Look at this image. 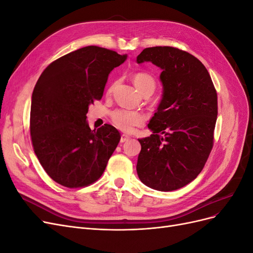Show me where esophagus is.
Returning a JSON list of instances; mask_svg holds the SVG:
<instances>
[{
  "mask_svg": "<svg viewBox=\"0 0 253 253\" xmlns=\"http://www.w3.org/2000/svg\"><path fill=\"white\" fill-rule=\"evenodd\" d=\"M129 139V137L127 136V135H121V138H120V142L121 143H124V142H126V141H127Z\"/></svg>",
  "mask_w": 253,
  "mask_h": 253,
  "instance_id": "esophagus-1",
  "label": "esophagus"
}]
</instances>
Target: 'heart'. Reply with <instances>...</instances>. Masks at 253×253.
<instances>
[{"label":"heart","instance_id":"obj_1","mask_svg":"<svg viewBox=\"0 0 253 253\" xmlns=\"http://www.w3.org/2000/svg\"><path fill=\"white\" fill-rule=\"evenodd\" d=\"M133 81L135 86L141 94L148 93L151 95L156 88L155 78L148 73H136L133 77ZM111 90L112 88H110V91ZM111 118L115 126L120 128L121 131L126 133H132L136 126H142L145 120H147V116L142 112L129 111L125 109H118L113 111L111 114Z\"/></svg>","mask_w":253,"mask_h":253}]
</instances>
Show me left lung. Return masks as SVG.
I'll return each instance as SVG.
<instances>
[{"mask_svg":"<svg viewBox=\"0 0 253 253\" xmlns=\"http://www.w3.org/2000/svg\"><path fill=\"white\" fill-rule=\"evenodd\" d=\"M144 61L163 70L164 95L148 125L153 134L138 139L137 174L152 189L177 190L197 177L213 148L216 89L205 65L185 50L148 47L137 57Z\"/></svg>","mask_w":253,"mask_h":253,"instance_id":"1","label":"left lung"}]
</instances>
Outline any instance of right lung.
<instances>
[{"label": "right lung", "instance_id": "add662e5", "mask_svg": "<svg viewBox=\"0 0 253 253\" xmlns=\"http://www.w3.org/2000/svg\"><path fill=\"white\" fill-rule=\"evenodd\" d=\"M126 55L86 46L51 62L33 91L30 136L34 151L51 179L66 188L97 181L120 141L116 127L89 128L88 105L103 96L109 74Z\"/></svg>", "mask_w": 253, "mask_h": 253}]
</instances>
